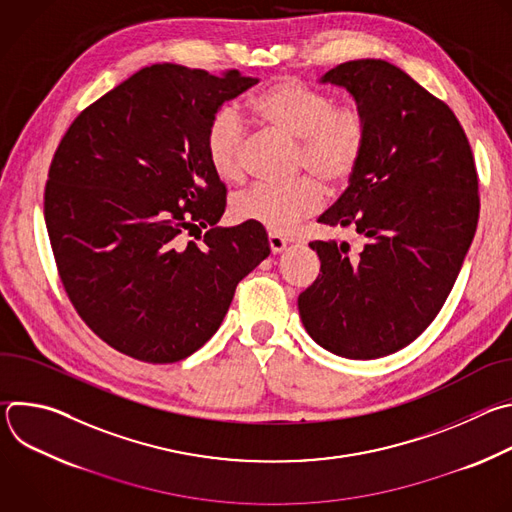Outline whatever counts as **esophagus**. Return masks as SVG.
Returning a JSON list of instances; mask_svg holds the SVG:
<instances>
[{
  "label": "esophagus",
  "instance_id": "34e87169",
  "mask_svg": "<svg viewBox=\"0 0 512 512\" xmlns=\"http://www.w3.org/2000/svg\"><path fill=\"white\" fill-rule=\"evenodd\" d=\"M287 247V241L275 233H269V249L271 253H281Z\"/></svg>",
  "mask_w": 512,
  "mask_h": 512
}]
</instances>
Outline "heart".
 <instances>
[{
	"instance_id": "heart-1",
	"label": "heart",
	"mask_w": 512,
	"mask_h": 512,
	"mask_svg": "<svg viewBox=\"0 0 512 512\" xmlns=\"http://www.w3.org/2000/svg\"><path fill=\"white\" fill-rule=\"evenodd\" d=\"M251 109L257 121L298 143V168L326 188H342L356 174L369 145V117L358 103L336 105V97L298 79H279L261 91ZM247 131L231 107L218 111L206 129V158L225 182L243 178ZM322 190L312 180L291 186L255 184L233 200V214L273 233H285L314 214Z\"/></svg>"
}]
</instances>
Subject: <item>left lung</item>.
<instances>
[{
    "instance_id": "8db88e82",
    "label": "left lung",
    "mask_w": 512,
    "mask_h": 512,
    "mask_svg": "<svg viewBox=\"0 0 512 512\" xmlns=\"http://www.w3.org/2000/svg\"><path fill=\"white\" fill-rule=\"evenodd\" d=\"M320 83L344 87L369 117L356 174L318 218L362 245L312 241L320 275L298 308L322 348L369 360L411 344L448 300L478 225V174L454 111L395 64L342 62Z\"/></svg>"
}]
</instances>
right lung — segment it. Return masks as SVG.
<instances>
[{"mask_svg": "<svg viewBox=\"0 0 512 512\" xmlns=\"http://www.w3.org/2000/svg\"><path fill=\"white\" fill-rule=\"evenodd\" d=\"M257 83L239 70L216 77L152 64L60 139L46 229L68 300L111 348L154 364L190 356L221 326L237 283L271 253L259 223L216 227L227 188L204 145L221 105ZM202 228V246L183 239Z\"/></svg>", "mask_w": 512, "mask_h": 512, "instance_id": "obj_1", "label": "right lung"}]
</instances>
